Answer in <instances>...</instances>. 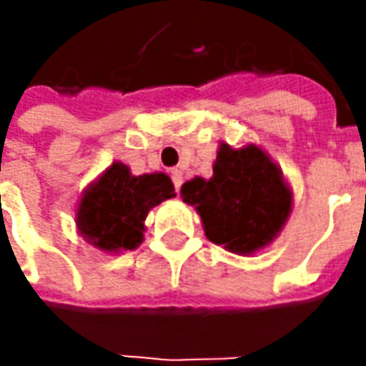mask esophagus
<instances>
[{
  "mask_svg": "<svg viewBox=\"0 0 366 366\" xmlns=\"http://www.w3.org/2000/svg\"><path fill=\"white\" fill-rule=\"evenodd\" d=\"M171 179H173V185H175V189L179 191L181 183H183V173H181L179 169H173V171H171Z\"/></svg>",
  "mask_w": 366,
  "mask_h": 366,
  "instance_id": "obj_1",
  "label": "esophagus"
}]
</instances>
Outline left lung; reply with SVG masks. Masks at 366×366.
Masks as SVG:
<instances>
[{
	"instance_id": "left-lung-1",
	"label": "left lung",
	"mask_w": 366,
	"mask_h": 366,
	"mask_svg": "<svg viewBox=\"0 0 366 366\" xmlns=\"http://www.w3.org/2000/svg\"><path fill=\"white\" fill-rule=\"evenodd\" d=\"M181 197L195 207L207 240L240 257L273 244L293 209V187L259 144L219 142L214 175L185 181Z\"/></svg>"
}]
</instances>
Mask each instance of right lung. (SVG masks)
Segmentation results:
<instances>
[{
  "label": "right lung",
  "mask_w": 366,
  "mask_h": 366,
  "mask_svg": "<svg viewBox=\"0 0 366 366\" xmlns=\"http://www.w3.org/2000/svg\"><path fill=\"white\" fill-rule=\"evenodd\" d=\"M175 197L167 173L132 175L130 167L114 161L83 189L75 207L77 234L93 248L120 254L144 240V219L152 207Z\"/></svg>",
  "instance_id": "obj_1"
}]
</instances>
